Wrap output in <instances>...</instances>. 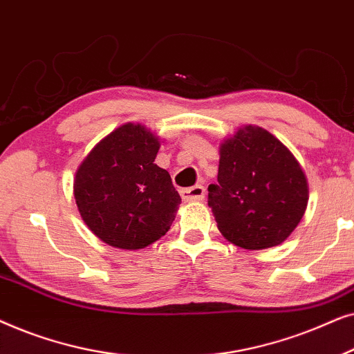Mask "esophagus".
Masks as SVG:
<instances>
[{"instance_id": "34e87169", "label": "esophagus", "mask_w": 354, "mask_h": 354, "mask_svg": "<svg viewBox=\"0 0 354 354\" xmlns=\"http://www.w3.org/2000/svg\"><path fill=\"white\" fill-rule=\"evenodd\" d=\"M180 195L185 201H201L203 198H205V187L195 185V187L185 188V190L180 192Z\"/></svg>"}]
</instances>
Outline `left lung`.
<instances>
[{"label":"left lung","instance_id":"obj_1","mask_svg":"<svg viewBox=\"0 0 354 354\" xmlns=\"http://www.w3.org/2000/svg\"><path fill=\"white\" fill-rule=\"evenodd\" d=\"M207 192L217 229L245 250L283 243L309 200L308 178L297 158L258 125L240 127L219 145L217 183Z\"/></svg>","mask_w":354,"mask_h":354}]
</instances>
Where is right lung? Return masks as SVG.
Returning <instances> with one entry per match:
<instances>
[{"label": "right lung", "mask_w": 354, "mask_h": 354, "mask_svg": "<svg viewBox=\"0 0 354 354\" xmlns=\"http://www.w3.org/2000/svg\"><path fill=\"white\" fill-rule=\"evenodd\" d=\"M158 135L127 122L101 138L74 177L77 207L101 241L120 250H142L166 235L180 195L166 169L154 164Z\"/></svg>", "instance_id": "right-lung-1"}]
</instances>
